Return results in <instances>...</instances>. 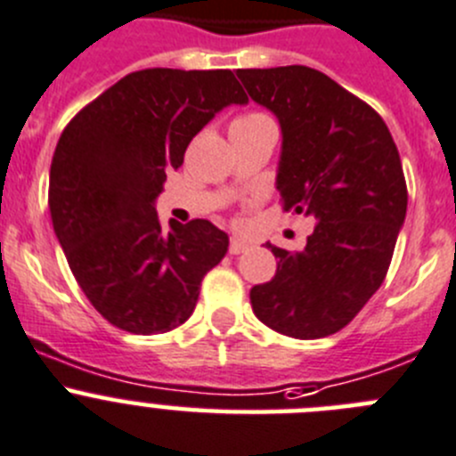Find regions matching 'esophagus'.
Masks as SVG:
<instances>
[{"label":"esophagus","instance_id":"obj_1","mask_svg":"<svg viewBox=\"0 0 456 456\" xmlns=\"http://www.w3.org/2000/svg\"><path fill=\"white\" fill-rule=\"evenodd\" d=\"M248 248L249 245L245 240H240V238H232V242H229V254H242Z\"/></svg>","mask_w":456,"mask_h":456}]
</instances>
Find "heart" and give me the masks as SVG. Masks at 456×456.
I'll use <instances>...</instances> for the list:
<instances>
[{
	"label": "heart",
	"mask_w": 456,
	"mask_h": 456,
	"mask_svg": "<svg viewBox=\"0 0 456 456\" xmlns=\"http://www.w3.org/2000/svg\"><path fill=\"white\" fill-rule=\"evenodd\" d=\"M265 117L263 112H248V114H240V117L236 118V121L232 123V127H238V126H252V123H258V121H265Z\"/></svg>",
	"instance_id": "1"
}]
</instances>
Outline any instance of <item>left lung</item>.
Listing matches in <instances>:
<instances>
[{"mask_svg":"<svg viewBox=\"0 0 456 456\" xmlns=\"http://www.w3.org/2000/svg\"><path fill=\"white\" fill-rule=\"evenodd\" d=\"M283 130L276 189L283 211L313 216L304 252L270 245L276 274L249 292L272 330L319 339L342 330L385 281L407 211L401 155L380 114L304 65L238 69Z\"/></svg>","mask_w":456,"mask_h":456,"instance_id":"left-lung-1","label":"left lung"}]
</instances>
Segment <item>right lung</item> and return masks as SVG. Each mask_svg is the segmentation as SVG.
I'll return each instance as SVG.
<instances>
[{"label":"right lung","mask_w":456,"mask_h":456,"mask_svg":"<svg viewBox=\"0 0 456 456\" xmlns=\"http://www.w3.org/2000/svg\"><path fill=\"white\" fill-rule=\"evenodd\" d=\"M248 96L229 69H142L123 76L62 130L49 211L71 274L117 329L168 333L198 304L200 283L227 254L208 220L161 232L155 202L166 170L216 112Z\"/></svg>","instance_id":"1"}]
</instances>
